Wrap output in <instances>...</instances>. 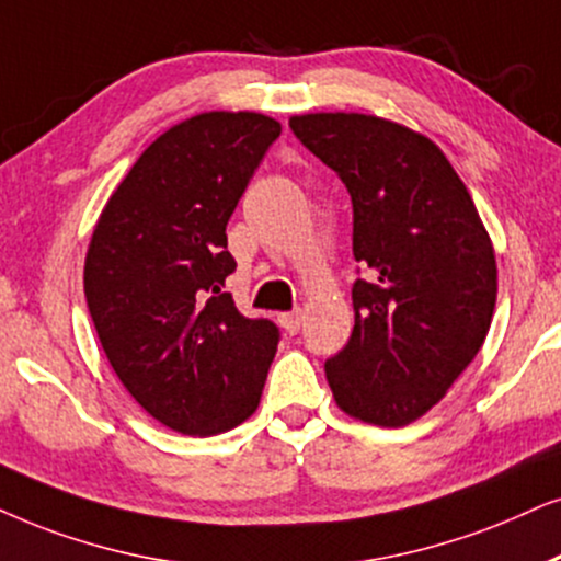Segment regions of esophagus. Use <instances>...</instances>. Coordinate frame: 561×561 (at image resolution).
I'll return each mask as SVG.
<instances>
[{"label": "esophagus", "instance_id": "1", "mask_svg": "<svg viewBox=\"0 0 561 561\" xmlns=\"http://www.w3.org/2000/svg\"><path fill=\"white\" fill-rule=\"evenodd\" d=\"M300 321H302L300 310H289V313H282V316H279L282 329H285L287 333H297V331H300Z\"/></svg>", "mask_w": 561, "mask_h": 561}]
</instances>
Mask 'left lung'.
<instances>
[{
    "label": "left lung",
    "mask_w": 561,
    "mask_h": 561,
    "mask_svg": "<svg viewBox=\"0 0 561 561\" xmlns=\"http://www.w3.org/2000/svg\"><path fill=\"white\" fill-rule=\"evenodd\" d=\"M289 129L352 196L354 329L325 359L339 407L403 427L443 399L484 344L497 264L473 198L435 141L365 113H308Z\"/></svg>",
    "instance_id": "8db88e82"
}]
</instances>
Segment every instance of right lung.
Returning a JSON list of instances; mask_svg holds the SVG:
<instances>
[{
	"label": "right lung",
	"instance_id": "1",
	"mask_svg": "<svg viewBox=\"0 0 561 561\" xmlns=\"http://www.w3.org/2000/svg\"><path fill=\"white\" fill-rule=\"evenodd\" d=\"M261 113L211 111L141 152L105 204L84 297L105 357L139 407L183 435H217L253 414L279 329L245 318L225 279L236 272L228 219L272 141Z\"/></svg>",
	"mask_w": 561,
	"mask_h": 561
}]
</instances>
